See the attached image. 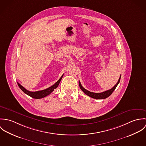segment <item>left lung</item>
I'll use <instances>...</instances> for the list:
<instances>
[{"label":"left lung","instance_id":"8db88e82","mask_svg":"<svg viewBox=\"0 0 146 146\" xmlns=\"http://www.w3.org/2000/svg\"><path fill=\"white\" fill-rule=\"evenodd\" d=\"M120 78H121V75L120 76V78H119L117 83L116 84V85L113 88H112L111 89H109L108 90H106V91L104 92H102V93H93V92H89V91L87 90L86 89H85V88H84L82 86V84H81L80 82L79 83V86H80L81 90L85 94H86L87 96H89L91 98H94V99L104 100V99H105V98L108 97L112 93V92L115 90V89H116V86H117V85L119 84L120 81Z\"/></svg>","mask_w":146,"mask_h":146}]
</instances>
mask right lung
<instances>
[{
  "label": "right lung",
  "instance_id": "obj_1",
  "mask_svg": "<svg viewBox=\"0 0 146 146\" xmlns=\"http://www.w3.org/2000/svg\"><path fill=\"white\" fill-rule=\"evenodd\" d=\"M63 75L61 77V78L54 84V85H53L52 86H50L49 88L44 89V90H40V91H36V92H30L27 90V89H26L23 86H22L20 84H18L19 86L20 87V88L21 89V90L27 95L35 99H40V98H44L47 96H48L49 94H50L56 88H57L59 85V84L60 83L62 78Z\"/></svg>",
  "mask_w": 146,
  "mask_h": 146
}]
</instances>
